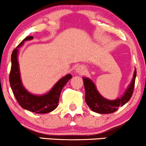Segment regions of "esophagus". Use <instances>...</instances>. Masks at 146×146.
I'll use <instances>...</instances> for the list:
<instances>
[{"mask_svg": "<svg viewBox=\"0 0 146 146\" xmlns=\"http://www.w3.org/2000/svg\"><path fill=\"white\" fill-rule=\"evenodd\" d=\"M76 71L78 72V73H82L84 71V68L82 66H78V67L76 68Z\"/></svg>", "mask_w": 146, "mask_h": 146, "instance_id": "34e87169", "label": "esophagus"}]
</instances>
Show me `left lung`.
Listing matches in <instances>:
<instances>
[{
    "mask_svg": "<svg viewBox=\"0 0 146 146\" xmlns=\"http://www.w3.org/2000/svg\"><path fill=\"white\" fill-rule=\"evenodd\" d=\"M136 75L137 71L135 70L132 82L126 90L125 94L121 99H117L113 101L106 100L101 96L97 90L94 83L88 78H83L84 85L86 92L85 101L87 105L93 111L100 114H110L117 111L119 107L123 106L131 98L133 94Z\"/></svg>",
    "mask_w": 146,
    "mask_h": 146,
    "instance_id": "obj_1",
    "label": "left lung"
}]
</instances>
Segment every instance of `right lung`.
<instances>
[{
    "instance_id": "right-lung-1",
    "label": "right lung",
    "mask_w": 146,
    "mask_h": 146,
    "mask_svg": "<svg viewBox=\"0 0 146 146\" xmlns=\"http://www.w3.org/2000/svg\"><path fill=\"white\" fill-rule=\"evenodd\" d=\"M33 36H27L18 44L23 45L25 41L32 40ZM18 49L15 48L11 53V67L9 73V83L13 93L21 107L24 109L35 113H47L57 108L62 90L72 78L70 74L66 75L56 84L54 87L46 95L41 96L31 95L23 86L18 62Z\"/></svg>"
}]
</instances>
